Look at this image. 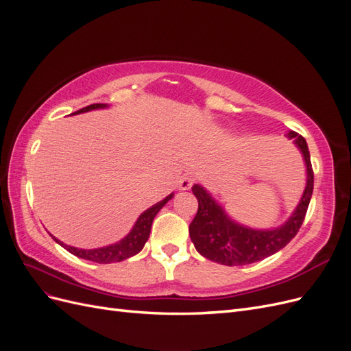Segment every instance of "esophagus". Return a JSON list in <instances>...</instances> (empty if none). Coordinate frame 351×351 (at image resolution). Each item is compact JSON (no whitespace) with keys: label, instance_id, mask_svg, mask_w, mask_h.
Masks as SVG:
<instances>
[{"label":"esophagus","instance_id":"obj_1","mask_svg":"<svg viewBox=\"0 0 351 351\" xmlns=\"http://www.w3.org/2000/svg\"><path fill=\"white\" fill-rule=\"evenodd\" d=\"M193 183H195V178L192 176H183L178 182V189L180 190H189L190 187L193 186Z\"/></svg>","mask_w":351,"mask_h":351}]
</instances>
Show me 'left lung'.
<instances>
[{
  "instance_id": "left-lung-1",
  "label": "left lung",
  "mask_w": 351,
  "mask_h": 351,
  "mask_svg": "<svg viewBox=\"0 0 351 351\" xmlns=\"http://www.w3.org/2000/svg\"><path fill=\"white\" fill-rule=\"evenodd\" d=\"M287 136L299 147L306 165L304 192L290 218L282 226L271 230L246 227L232 219L204 186L195 184L192 192L199 208L189 227V234L202 256L227 267H243L271 256L294 239L303 224L313 193V169L304 137L295 132Z\"/></svg>"
}]
</instances>
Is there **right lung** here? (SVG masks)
Wrapping results in <instances>:
<instances>
[{
  "label": "right lung",
  "instance_id": "obj_1",
  "mask_svg": "<svg viewBox=\"0 0 351 351\" xmlns=\"http://www.w3.org/2000/svg\"><path fill=\"white\" fill-rule=\"evenodd\" d=\"M102 108H108V105L107 104H92L76 112H73V115L88 112L92 110H102ZM173 197H174V193L168 195L161 202H158V204L152 205L151 208H147L145 212H142L141 217L137 218V221L134 222V226L130 230L129 234H127L124 239H121L120 241H117L114 244H108V246L98 247V249H79V247L69 246V244L60 241L54 236H51V237L54 239L60 244V246H62L67 252H70L71 254H74V256H77V258L92 261L97 263L121 262L124 259H129V258L134 256V254H137L143 249L145 243L147 241V239H149V232H151L154 218L156 217L158 212L161 210V208L167 204V202L171 200Z\"/></svg>",
  "mask_w": 351,
  "mask_h": 351
}]
</instances>
